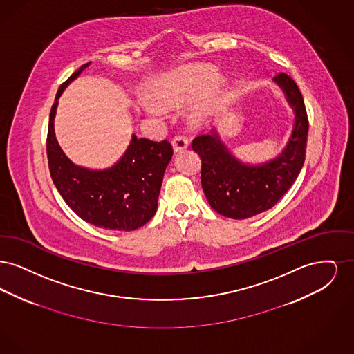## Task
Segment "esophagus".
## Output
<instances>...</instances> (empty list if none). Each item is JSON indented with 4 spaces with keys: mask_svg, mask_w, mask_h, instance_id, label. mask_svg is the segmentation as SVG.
I'll list each match as a JSON object with an SVG mask.
<instances>
[{
    "mask_svg": "<svg viewBox=\"0 0 354 354\" xmlns=\"http://www.w3.org/2000/svg\"><path fill=\"white\" fill-rule=\"evenodd\" d=\"M171 143H172V147L175 151H182L188 147V139L182 134L175 135L172 138Z\"/></svg>",
    "mask_w": 354,
    "mask_h": 354,
    "instance_id": "34e87169",
    "label": "esophagus"
}]
</instances>
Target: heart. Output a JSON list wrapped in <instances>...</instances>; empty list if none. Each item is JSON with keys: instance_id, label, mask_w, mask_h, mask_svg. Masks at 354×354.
Listing matches in <instances>:
<instances>
[{"instance_id": "obj_1", "label": "heart", "mask_w": 354, "mask_h": 354, "mask_svg": "<svg viewBox=\"0 0 354 354\" xmlns=\"http://www.w3.org/2000/svg\"><path fill=\"white\" fill-rule=\"evenodd\" d=\"M225 80L216 74V70L207 64L187 65L174 70L166 77L158 80L153 86L155 100L165 106L180 104L195 93H199L189 109V117L201 122L212 115L218 106ZM146 110L152 114L160 111L155 103H147Z\"/></svg>"}]
</instances>
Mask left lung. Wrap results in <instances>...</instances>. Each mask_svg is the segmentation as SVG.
Returning a JSON list of instances; mask_svg holds the SVG:
<instances>
[{
  "label": "left lung",
  "mask_w": 354,
  "mask_h": 354,
  "mask_svg": "<svg viewBox=\"0 0 354 354\" xmlns=\"http://www.w3.org/2000/svg\"><path fill=\"white\" fill-rule=\"evenodd\" d=\"M274 82L284 90L295 110V127L281 155L261 166L235 159L216 133L199 135L192 149L202 159V187L209 205L223 216L247 219L272 208L295 183L303 169L309 122L303 95L296 82L279 73Z\"/></svg>",
  "instance_id": "1"
}]
</instances>
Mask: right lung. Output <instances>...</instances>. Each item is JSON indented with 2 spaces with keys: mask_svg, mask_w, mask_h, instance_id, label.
I'll list each match as a JSON object with an SVG mask.
<instances>
[{
  "mask_svg": "<svg viewBox=\"0 0 354 354\" xmlns=\"http://www.w3.org/2000/svg\"><path fill=\"white\" fill-rule=\"evenodd\" d=\"M90 62L59 86L49 117L46 138L53 183L68 207L84 221L114 231H134L156 212L166 167L172 158L169 140L155 142L133 135L131 145L115 166L103 171L78 167L68 160L54 135V115L64 88Z\"/></svg>",
  "mask_w": 354,
  "mask_h": 354,
  "instance_id": "1",
  "label": "right lung"
}]
</instances>
